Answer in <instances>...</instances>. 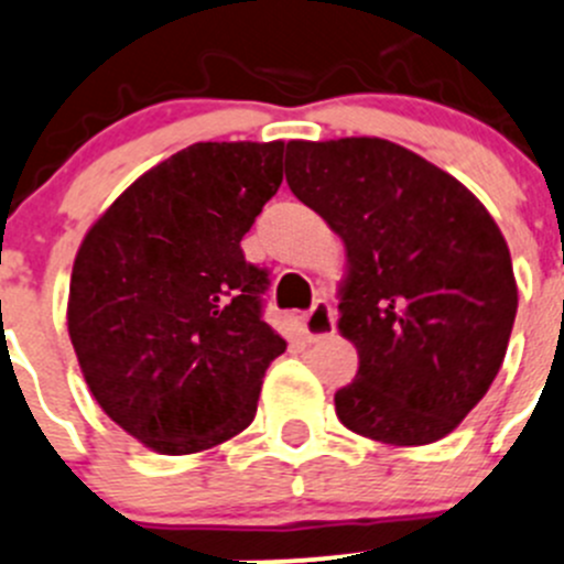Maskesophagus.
Listing matches in <instances>:
<instances>
[{"label": "esophagus", "mask_w": 564, "mask_h": 564, "mask_svg": "<svg viewBox=\"0 0 564 564\" xmlns=\"http://www.w3.org/2000/svg\"><path fill=\"white\" fill-rule=\"evenodd\" d=\"M336 312L325 299H317L312 310L304 315V334L310 341H321L325 336L334 334Z\"/></svg>", "instance_id": "obj_1"}]
</instances>
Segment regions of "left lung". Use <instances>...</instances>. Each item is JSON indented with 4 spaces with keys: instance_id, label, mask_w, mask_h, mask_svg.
Returning a JSON list of instances; mask_svg holds the SVG:
<instances>
[{
    "instance_id": "left-lung-1",
    "label": "left lung",
    "mask_w": 564,
    "mask_h": 564,
    "mask_svg": "<svg viewBox=\"0 0 564 564\" xmlns=\"http://www.w3.org/2000/svg\"><path fill=\"white\" fill-rule=\"evenodd\" d=\"M284 176L350 260L339 330L361 361L336 415L377 443H437L486 397L513 330L497 223L451 173L382 138L290 141Z\"/></svg>"
}]
</instances>
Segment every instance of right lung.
Listing matches in <instances>:
<instances>
[{"label":"right lung","instance_id":"obj_1","mask_svg":"<svg viewBox=\"0 0 564 564\" xmlns=\"http://www.w3.org/2000/svg\"><path fill=\"white\" fill-rule=\"evenodd\" d=\"M282 141L193 143L91 225L67 328L91 397L156 454L236 437L284 339L263 321L269 271L241 239L282 184Z\"/></svg>","mask_w":564,"mask_h":564}]
</instances>
